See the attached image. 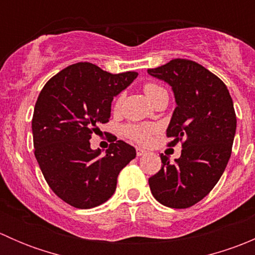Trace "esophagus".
Instances as JSON below:
<instances>
[{
  "instance_id": "1",
  "label": "esophagus",
  "mask_w": 255,
  "mask_h": 255,
  "mask_svg": "<svg viewBox=\"0 0 255 255\" xmlns=\"http://www.w3.org/2000/svg\"><path fill=\"white\" fill-rule=\"evenodd\" d=\"M135 150H137V156H142L146 153L145 149H143V148H137Z\"/></svg>"
}]
</instances>
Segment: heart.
I'll use <instances>...</instances> for the list:
<instances>
[{"mask_svg": "<svg viewBox=\"0 0 255 255\" xmlns=\"http://www.w3.org/2000/svg\"><path fill=\"white\" fill-rule=\"evenodd\" d=\"M144 91H145L146 96L149 97V100H150L151 102H153L159 95L166 94L165 90L156 84H146L145 86H144ZM123 99H125V94H121L120 96L116 99L115 105H113V109H115L116 111L121 109ZM153 130L154 127L148 125H127L123 128V134L127 138H129V139L135 140V142L138 143H145Z\"/></svg>", "mask_w": 255, "mask_h": 255, "instance_id": "1", "label": "heart"}]
</instances>
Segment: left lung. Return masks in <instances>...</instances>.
<instances>
[{
  "mask_svg": "<svg viewBox=\"0 0 255 255\" xmlns=\"http://www.w3.org/2000/svg\"><path fill=\"white\" fill-rule=\"evenodd\" d=\"M148 74L173 89L176 107L166 135L170 145L182 142L175 163L161 154V169L149 177V187L164 206L191 207L210 194L230 160L237 127L232 97L222 80L187 59H174Z\"/></svg>",
  "mask_w": 255,
  "mask_h": 255,
  "instance_id": "8db88e82",
  "label": "left lung"
}]
</instances>
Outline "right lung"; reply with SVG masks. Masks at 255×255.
<instances>
[{
    "label": "right lung",
    "mask_w": 255,
    "mask_h": 255,
    "mask_svg": "<svg viewBox=\"0 0 255 255\" xmlns=\"http://www.w3.org/2000/svg\"><path fill=\"white\" fill-rule=\"evenodd\" d=\"M138 76L111 74L91 63H76L53 76L38 96L32 120L34 155L54 194L76 208H92L112 196L120 171L135 158L123 140L106 153L90 139L111 117L113 97Z\"/></svg>",
    "instance_id": "right-lung-1"
}]
</instances>
